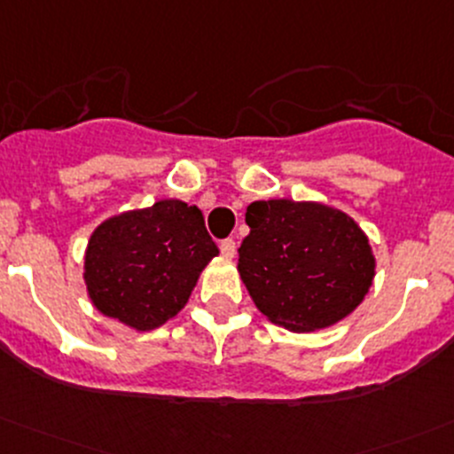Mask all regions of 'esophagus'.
Listing matches in <instances>:
<instances>
[{"label": "esophagus", "instance_id": "1", "mask_svg": "<svg viewBox=\"0 0 454 454\" xmlns=\"http://www.w3.org/2000/svg\"><path fill=\"white\" fill-rule=\"evenodd\" d=\"M220 254H223L224 258H234V254H236V243L231 239H224V240H220Z\"/></svg>", "mask_w": 454, "mask_h": 454}]
</instances>
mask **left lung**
<instances>
[{
	"instance_id": "1",
	"label": "left lung",
	"mask_w": 454,
	"mask_h": 454,
	"mask_svg": "<svg viewBox=\"0 0 454 454\" xmlns=\"http://www.w3.org/2000/svg\"><path fill=\"white\" fill-rule=\"evenodd\" d=\"M239 271L256 308L289 332H317L352 314L374 278L368 236L321 202L256 200L247 207Z\"/></svg>"
}]
</instances>
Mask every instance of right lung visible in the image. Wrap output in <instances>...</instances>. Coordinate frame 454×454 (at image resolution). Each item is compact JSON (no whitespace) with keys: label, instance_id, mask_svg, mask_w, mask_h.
Masks as SVG:
<instances>
[{"label":"right lung","instance_id":"1","mask_svg":"<svg viewBox=\"0 0 454 454\" xmlns=\"http://www.w3.org/2000/svg\"><path fill=\"white\" fill-rule=\"evenodd\" d=\"M218 256L196 205L158 200L98 224L84 256L89 299L137 332L165 325L187 305L198 276Z\"/></svg>","mask_w":454,"mask_h":454}]
</instances>
